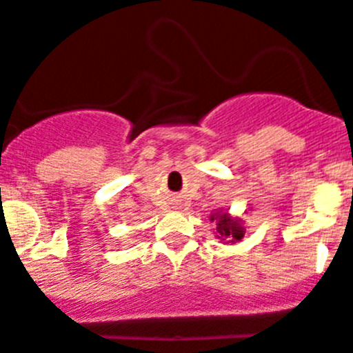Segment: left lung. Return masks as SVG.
Returning <instances> with one entry per match:
<instances>
[{
  "label": "left lung",
  "mask_w": 353,
  "mask_h": 353,
  "mask_svg": "<svg viewBox=\"0 0 353 353\" xmlns=\"http://www.w3.org/2000/svg\"><path fill=\"white\" fill-rule=\"evenodd\" d=\"M210 221L217 222V238H221L222 241L236 243L241 241V238L245 236V229H243L241 221L231 217L225 212H215V214L210 215Z\"/></svg>",
  "instance_id": "left-lung-1"
}]
</instances>
